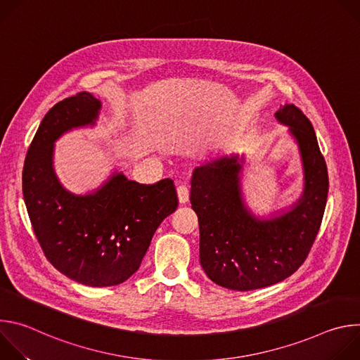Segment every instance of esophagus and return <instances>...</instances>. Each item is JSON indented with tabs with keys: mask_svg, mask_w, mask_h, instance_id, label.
Returning a JSON list of instances; mask_svg holds the SVG:
<instances>
[{
	"mask_svg": "<svg viewBox=\"0 0 360 360\" xmlns=\"http://www.w3.org/2000/svg\"><path fill=\"white\" fill-rule=\"evenodd\" d=\"M176 192H178V199L181 203H186L188 199H189V189L186 185H179L176 188Z\"/></svg>",
	"mask_w": 360,
	"mask_h": 360,
	"instance_id": "esophagus-1",
	"label": "esophagus"
}]
</instances>
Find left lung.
<instances>
[{
  "instance_id": "left-lung-1",
  "label": "left lung",
  "mask_w": 360,
  "mask_h": 360,
  "mask_svg": "<svg viewBox=\"0 0 360 360\" xmlns=\"http://www.w3.org/2000/svg\"><path fill=\"white\" fill-rule=\"evenodd\" d=\"M289 127L303 165V193L290 210L271 218L255 217L243 202V157H224L196 167L191 203L199 222V261L217 285L253 290L278 283L304 262L325 214L329 178L311 121L293 104L275 114Z\"/></svg>"
}]
</instances>
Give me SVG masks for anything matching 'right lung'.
I'll use <instances>...</instances> for the list:
<instances>
[{
  "mask_svg": "<svg viewBox=\"0 0 360 360\" xmlns=\"http://www.w3.org/2000/svg\"><path fill=\"white\" fill-rule=\"evenodd\" d=\"M101 102L89 92L60 101L41 121L22 169V195L34 233L61 274L86 286H114L132 276L150 239L178 207L174 181L143 185L112 176L92 193L75 195L58 181L54 142L95 125Z\"/></svg>",
  "mask_w": 360,
  "mask_h": 360,
  "instance_id": "add662e5",
  "label": "right lung"
}]
</instances>
